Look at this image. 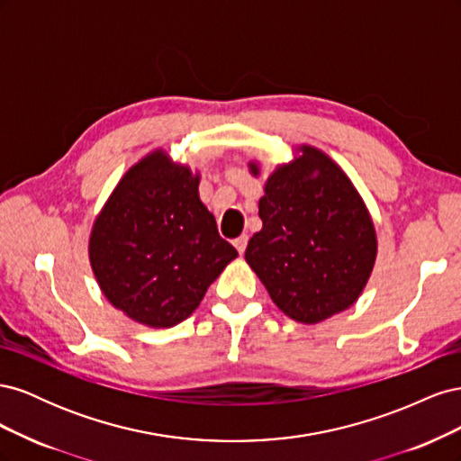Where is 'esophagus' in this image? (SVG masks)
I'll return each mask as SVG.
<instances>
[{
	"instance_id": "obj_1",
	"label": "esophagus",
	"mask_w": 461,
	"mask_h": 461,
	"mask_svg": "<svg viewBox=\"0 0 461 461\" xmlns=\"http://www.w3.org/2000/svg\"><path fill=\"white\" fill-rule=\"evenodd\" d=\"M232 244H234L236 249H239V254H244L246 252V246H248V236L246 234L239 236V239H236Z\"/></svg>"
}]
</instances>
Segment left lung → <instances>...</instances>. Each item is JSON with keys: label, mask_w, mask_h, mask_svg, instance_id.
Segmentation results:
<instances>
[{"label": "left lung", "mask_w": 461, "mask_h": 461, "mask_svg": "<svg viewBox=\"0 0 461 461\" xmlns=\"http://www.w3.org/2000/svg\"><path fill=\"white\" fill-rule=\"evenodd\" d=\"M276 167L259 200L263 227L248 242L246 261L290 319L319 323L350 308L366 288L376 234L350 178L323 151ZM252 175L259 167L249 163Z\"/></svg>", "instance_id": "obj_1"}]
</instances>
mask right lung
Segmentation results:
<instances>
[{"mask_svg":"<svg viewBox=\"0 0 461 461\" xmlns=\"http://www.w3.org/2000/svg\"><path fill=\"white\" fill-rule=\"evenodd\" d=\"M200 175L158 149L121 178L90 236L105 298L138 323L165 329L192 315L239 256L198 196Z\"/></svg>","mask_w":461,"mask_h":461,"instance_id":"1","label":"right lung"}]
</instances>
